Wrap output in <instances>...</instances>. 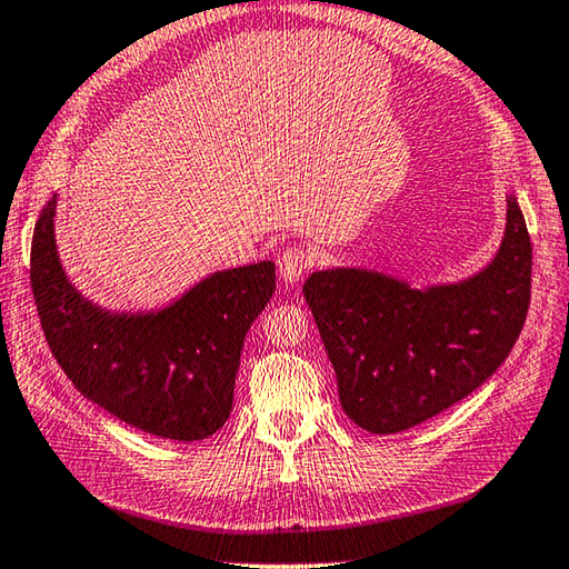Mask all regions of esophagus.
<instances>
[{
  "label": "esophagus",
  "instance_id": "34e87169",
  "mask_svg": "<svg viewBox=\"0 0 569 569\" xmlns=\"http://www.w3.org/2000/svg\"><path fill=\"white\" fill-rule=\"evenodd\" d=\"M310 266V253L300 247H288L281 256H278V276L283 283H298Z\"/></svg>",
  "mask_w": 569,
  "mask_h": 569
}]
</instances>
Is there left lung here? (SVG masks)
<instances>
[{
    "label": "left lung",
    "instance_id": "1",
    "mask_svg": "<svg viewBox=\"0 0 569 569\" xmlns=\"http://www.w3.org/2000/svg\"><path fill=\"white\" fill-rule=\"evenodd\" d=\"M491 263L415 288L358 266L313 271L308 308L336 367L342 411L370 433L421 425L481 387L513 350L530 306L532 247L516 194Z\"/></svg>",
    "mask_w": 569,
    "mask_h": 569
}]
</instances>
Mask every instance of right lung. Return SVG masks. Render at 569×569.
<instances>
[{"mask_svg": "<svg viewBox=\"0 0 569 569\" xmlns=\"http://www.w3.org/2000/svg\"><path fill=\"white\" fill-rule=\"evenodd\" d=\"M56 194L31 239V291L43 336L78 392L152 437L199 441L224 427L243 338L276 293V263L214 271L158 310H108L66 276Z\"/></svg>", "mask_w": 569, "mask_h": 569, "instance_id": "1", "label": "right lung"}]
</instances>
